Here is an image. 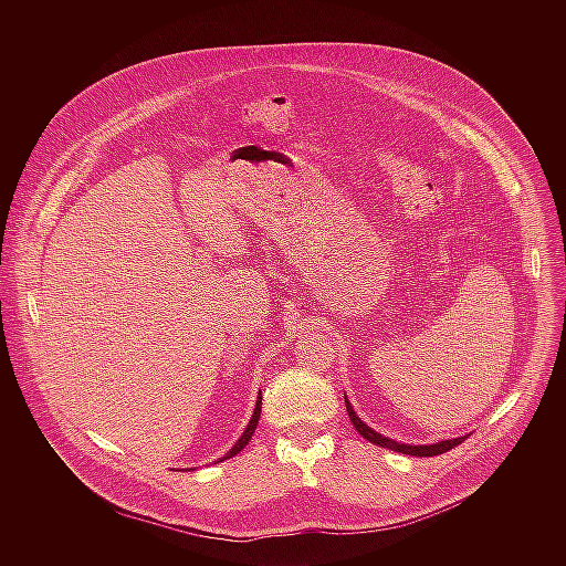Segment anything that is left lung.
<instances>
[{
  "label": "left lung",
  "instance_id": "obj_1",
  "mask_svg": "<svg viewBox=\"0 0 566 566\" xmlns=\"http://www.w3.org/2000/svg\"><path fill=\"white\" fill-rule=\"evenodd\" d=\"M346 399V397H344ZM346 403V411H348V418H350V422H353V427L359 431V436L361 438H366L368 442H373V444H379V447H384V449H390V451H397V453H405V455H416V458H431V455H440V453H447V451H451L453 447H458V444H462L464 440H467V436H462V438H453V440H442V442H436V444H401V442H395V440H390V438H386V436H381V433H377L375 429H370L355 411H353V407L348 403V399L344 401Z\"/></svg>",
  "mask_w": 566,
  "mask_h": 566
}]
</instances>
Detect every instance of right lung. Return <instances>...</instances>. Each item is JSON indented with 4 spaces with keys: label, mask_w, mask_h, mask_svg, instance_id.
<instances>
[{
    "label": "right lung",
    "mask_w": 566,
    "mask_h": 566,
    "mask_svg": "<svg viewBox=\"0 0 566 566\" xmlns=\"http://www.w3.org/2000/svg\"><path fill=\"white\" fill-rule=\"evenodd\" d=\"M259 416H261V397H259V401H256V407H254V413H252V418H250V422H248V427H245V431L242 433V438L233 444V449L222 458V460H229V458H235L240 451H242L243 447L250 442V438H252V433H254V429H256V422H259ZM220 460V462H222Z\"/></svg>",
    "instance_id": "add662e5"
}]
</instances>
